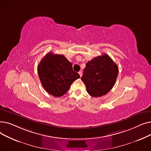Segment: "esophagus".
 <instances>
[{
  "mask_svg": "<svg viewBox=\"0 0 151 151\" xmlns=\"http://www.w3.org/2000/svg\"><path fill=\"white\" fill-rule=\"evenodd\" d=\"M79 75H80V77H81L82 76V75H83V73H82V71H79Z\"/></svg>",
  "mask_w": 151,
  "mask_h": 151,
  "instance_id": "obj_1",
  "label": "esophagus"
}]
</instances>
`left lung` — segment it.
Wrapping results in <instances>:
<instances>
[{
  "instance_id": "1",
  "label": "left lung",
  "mask_w": 151,
  "mask_h": 151,
  "mask_svg": "<svg viewBox=\"0 0 151 151\" xmlns=\"http://www.w3.org/2000/svg\"><path fill=\"white\" fill-rule=\"evenodd\" d=\"M118 71L119 68L112 59L104 54L88 62L81 80L90 96L99 97L106 94L113 88Z\"/></svg>"
}]
</instances>
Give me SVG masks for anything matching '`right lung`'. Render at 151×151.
I'll return each instance as SVG.
<instances>
[{
  "instance_id": "obj_1",
  "label": "right lung",
  "mask_w": 151,
  "mask_h": 151,
  "mask_svg": "<svg viewBox=\"0 0 151 151\" xmlns=\"http://www.w3.org/2000/svg\"><path fill=\"white\" fill-rule=\"evenodd\" d=\"M40 80L45 91L54 97L63 96L80 75L73 70L72 64L63 55L50 52L37 67Z\"/></svg>"
}]
</instances>
